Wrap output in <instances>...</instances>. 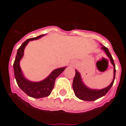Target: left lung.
I'll list each match as a JSON object with an SVG mask.
<instances>
[{
	"instance_id": "left-lung-1",
	"label": "left lung",
	"mask_w": 126,
	"mask_h": 126,
	"mask_svg": "<svg viewBox=\"0 0 126 126\" xmlns=\"http://www.w3.org/2000/svg\"><path fill=\"white\" fill-rule=\"evenodd\" d=\"M102 49L104 50L107 55L109 57V58L110 60L111 63H112L113 66V81H112V83H110V85L108 86L107 87L102 89V90L90 89L83 83L82 79H81V75H80V73L77 70H75L76 74L74 78V79H73V88L75 95L78 98H79L80 100H82L84 101H89V102L96 100L97 99L105 96L113 85L114 79H115V72H116V71H115V65L114 64V62H113V58H112V55H111L110 53L107 48L102 45Z\"/></svg>"
}]
</instances>
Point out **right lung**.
<instances>
[{
  "label": "right lung",
  "instance_id": "1",
  "mask_svg": "<svg viewBox=\"0 0 126 126\" xmlns=\"http://www.w3.org/2000/svg\"><path fill=\"white\" fill-rule=\"evenodd\" d=\"M43 36H44V34L40 35L35 38H29L23 43L17 50V54L13 64L14 76L19 87L27 95L34 98H40L50 95L54 87L55 79L66 67H64L53 70L47 78L39 82H32L24 78L21 69L20 67L19 62L24 55L25 47L30 41L37 40Z\"/></svg>",
  "mask_w": 126,
  "mask_h": 126
}]
</instances>
